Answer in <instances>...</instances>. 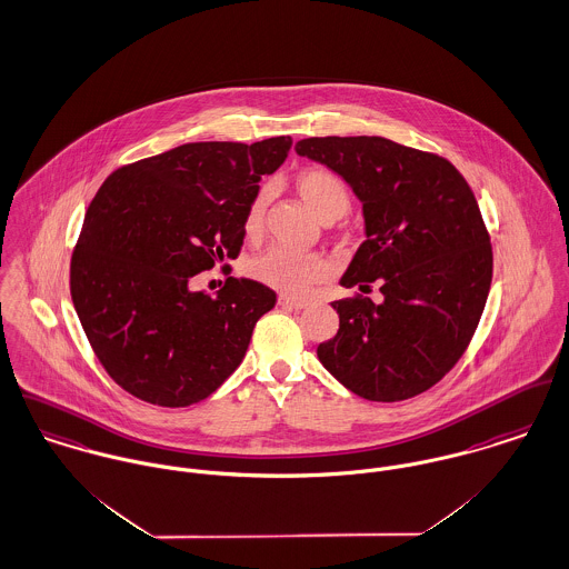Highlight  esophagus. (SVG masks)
I'll return each instance as SVG.
<instances>
[{"mask_svg": "<svg viewBox=\"0 0 569 569\" xmlns=\"http://www.w3.org/2000/svg\"><path fill=\"white\" fill-rule=\"evenodd\" d=\"M278 305H280V307H284V309L291 310H302L309 307V302H307V300H302V298H293V296H280V298H278Z\"/></svg>", "mask_w": 569, "mask_h": 569, "instance_id": "34e87169", "label": "esophagus"}]
</instances>
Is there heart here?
I'll list each match as a JSON object with an SVG mask.
<instances>
[{
    "mask_svg": "<svg viewBox=\"0 0 569 569\" xmlns=\"http://www.w3.org/2000/svg\"><path fill=\"white\" fill-rule=\"evenodd\" d=\"M296 189L310 210L323 221L343 217L352 204L350 187L326 167H305L296 176ZM267 202L269 189L262 187L246 210L243 226L248 237H259L262 232ZM250 276L276 291L300 296L330 276V262L317 252H298L284 246H273L252 259Z\"/></svg>",
    "mask_w": 569,
    "mask_h": 569,
    "instance_id": "b5f03b06",
    "label": "heart"
}]
</instances>
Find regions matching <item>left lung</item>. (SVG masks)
<instances>
[{"label":"left lung","mask_w":569,"mask_h":569,"mask_svg":"<svg viewBox=\"0 0 569 569\" xmlns=\"http://www.w3.org/2000/svg\"><path fill=\"white\" fill-rule=\"evenodd\" d=\"M337 171L362 202L365 234L332 302L337 335L321 365L352 393L400 402L428 391L463 357L491 287L493 252L473 191L443 156L382 137H310L296 146Z\"/></svg>","instance_id":"left-lung-1"}]
</instances>
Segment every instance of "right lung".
Returning <instances> with one entry per match:
<instances>
[{
	"mask_svg": "<svg viewBox=\"0 0 569 569\" xmlns=\"http://www.w3.org/2000/svg\"><path fill=\"white\" fill-rule=\"evenodd\" d=\"M291 143H187L103 180L69 287L96 357L134 398L169 409L202 402L243 361L276 293L248 278H228L217 296L191 282L239 257L260 178L284 162Z\"/></svg>",
	"mask_w": 569,
	"mask_h": 569,
	"instance_id": "obj_1",
	"label": "right lung"
}]
</instances>
